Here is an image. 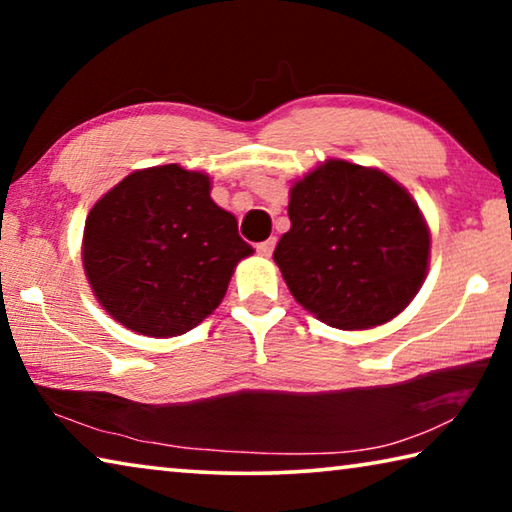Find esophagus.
Here are the masks:
<instances>
[{
  "label": "esophagus",
  "mask_w": 512,
  "mask_h": 512,
  "mask_svg": "<svg viewBox=\"0 0 512 512\" xmlns=\"http://www.w3.org/2000/svg\"><path fill=\"white\" fill-rule=\"evenodd\" d=\"M273 248H275V237L262 241V244H257V253H259V255H264V257H271Z\"/></svg>",
  "instance_id": "esophagus-1"
}]
</instances>
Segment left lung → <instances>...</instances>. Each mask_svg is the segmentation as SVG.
I'll return each instance as SVG.
<instances>
[{"mask_svg": "<svg viewBox=\"0 0 512 512\" xmlns=\"http://www.w3.org/2000/svg\"><path fill=\"white\" fill-rule=\"evenodd\" d=\"M289 219L273 259L291 296L325 325H384L418 296L429 271V225L388 173L320 162L291 185Z\"/></svg>", "mask_w": 512, "mask_h": 512, "instance_id": "1", "label": "left lung"}]
</instances>
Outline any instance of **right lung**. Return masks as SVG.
Masks as SVG:
<instances>
[{
	"instance_id": "add662e5",
	"label": "right lung",
	"mask_w": 512,
	"mask_h": 512,
	"mask_svg": "<svg viewBox=\"0 0 512 512\" xmlns=\"http://www.w3.org/2000/svg\"><path fill=\"white\" fill-rule=\"evenodd\" d=\"M210 192L207 173L162 164L128 173L92 205L83 268L117 323L169 339L221 305L237 264L255 250Z\"/></svg>"
}]
</instances>
